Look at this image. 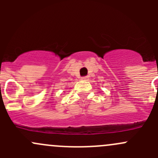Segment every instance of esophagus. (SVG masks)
Instances as JSON below:
<instances>
[{
  "instance_id": "34e87169",
  "label": "esophagus",
  "mask_w": 158,
  "mask_h": 158,
  "mask_svg": "<svg viewBox=\"0 0 158 158\" xmlns=\"http://www.w3.org/2000/svg\"><path fill=\"white\" fill-rule=\"evenodd\" d=\"M81 79H82V81H87V80H89V78L87 77V76H84V77L81 78Z\"/></svg>"
}]
</instances>
